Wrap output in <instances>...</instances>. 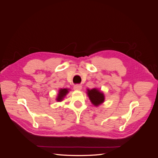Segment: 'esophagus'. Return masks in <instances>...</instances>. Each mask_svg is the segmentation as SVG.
Listing matches in <instances>:
<instances>
[{"label":"esophagus","instance_id":"esophagus-1","mask_svg":"<svg viewBox=\"0 0 158 158\" xmlns=\"http://www.w3.org/2000/svg\"><path fill=\"white\" fill-rule=\"evenodd\" d=\"M82 88V86L80 85H75L74 86V89L76 90H81Z\"/></svg>","mask_w":158,"mask_h":158}]
</instances>
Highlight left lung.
<instances>
[{
	"mask_svg": "<svg viewBox=\"0 0 158 158\" xmlns=\"http://www.w3.org/2000/svg\"><path fill=\"white\" fill-rule=\"evenodd\" d=\"M86 94L91 103L95 107H98L100 105H102L105 101L104 94L97 88L87 89Z\"/></svg>",
	"mask_w": 158,
	"mask_h": 158,
	"instance_id": "left-lung-1",
	"label": "left lung"
}]
</instances>
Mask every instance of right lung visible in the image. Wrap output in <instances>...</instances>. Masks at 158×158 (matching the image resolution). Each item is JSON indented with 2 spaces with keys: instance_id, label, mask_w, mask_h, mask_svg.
Here are the masks:
<instances>
[{
  "instance_id": "right-lung-1",
  "label": "right lung",
  "mask_w": 158,
  "mask_h": 158,
  "mask_svg": "<svg viewBox=\"0 0 158 158\" xmlns=\"http://www.w3.org/2000/svg\"><path fill=\"white\" fill-rule=\"evenodd\" d=\"M69 91H70V89L69 88H60L59 90L58 95H57V96L56 98V101L58 102H60L63 101L66 95L69 94Z\"/></svg>"
}]
</instances>
